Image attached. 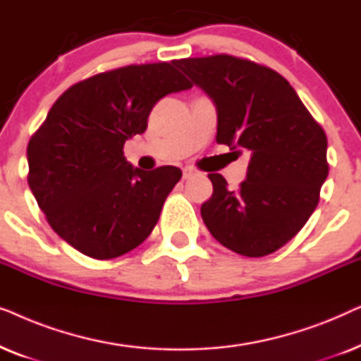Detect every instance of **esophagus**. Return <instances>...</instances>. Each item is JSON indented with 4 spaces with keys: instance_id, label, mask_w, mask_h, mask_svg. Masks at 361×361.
Returning <instances> with one entry per match:
<instances>
[{
    "instance_id": "esophagus-1",
    "label": "esophagus",
    "mask_w": 361,
    "mask_h": 361,
    "mask_svg": "<svg viewBox=\"0 0 361 361\" xmlns=\"http://www.w3.org/2000/svg\"><path fill=\"white\" fill-rule=\"evenodd\" d=\"M194 176V171L192 169H184L182 171V179H189V177Z\"/></svg>"
}]
</instances>
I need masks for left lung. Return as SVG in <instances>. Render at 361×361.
<instances>
[{"label":"left lung","mask_w":361,"mask_h":361,"mask_svg":"<svg viewBox=\"0 0 361 361\" xmlns=\"http://www.w3.org/2000/svg\"><path fill=\"white\" fill-rule=\"evenodd\" d=\"M216 108V142L250 152L248 174L230 190L209 174L214 194L204 224L235 253L259 258L284 246L305 225L327 179V136L278 72L233 56L174 62Z\"/></svg>","instance_id":"left-lung-1"}]
</instances>
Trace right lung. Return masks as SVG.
<instances>
[{"mask_svg":"<svg viewBox=\"0 0 361 361\" xmlns=\"http://www.w3.org/2000/svg\"><path fill=\"white\" fill-rule=\"evenodd\" d=\"M192 83L167 62L98 73L63 92L27 145V182L52 230L95 259L135 250L159 220L179 167H133L123 146L152 106Z\"/></svg>","mask_w":361,"mask_h":361,"instance_id":"right-lung-1","label":"right lung"}]
</instances>
